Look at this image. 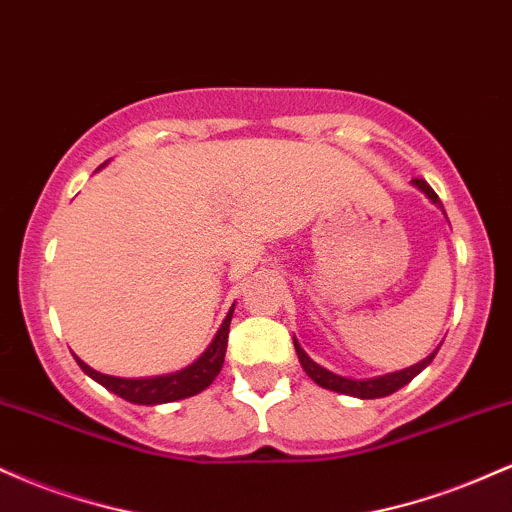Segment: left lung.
Instances as JSON below:
<instances>
[{
    "instance_id": "left-lung-1",
    "label": "left lung",
    "mask_w": 512,
    "mask_h": 512,
    "mask_svg": "<svg viewBox=\"0 0 512 512\" xmlns=\"http://www.w3.org/2000/svg\"><path fill=\"white\" fill-rule=\"evenodd\" d=\"M411 185L416 187V190H421L424 195L431 199V204H436V207L443 211V204H440V199L436 192L431 190V185H428L426 180H411ZM293 346H296V354H298V361H301V366L305 373H308V378L317 383L320 387H325V390H332V392H339V395H349V397H358V399H378V397H387L392 395V392H397L399 387H404L411 380L416 378V375L424 370L428 363L433 361L438 354L440 346H436V351L433 354H428L424 361L414 363V366L409 368H402V370H395V373H385V375H375V378H346V375H339V373H332L330 368L320 366V363H315L313 358L303 351V346L298 344V339L293 337Z\"/></svg>"
}]
</instances>
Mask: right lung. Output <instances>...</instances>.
Returning <instances> with one entry per match:
<instances>
[{
    "label": "right lung",
    "mask_w": 512,
    "mask_h": 512,
    "mask_svg": "<svg viewBox=\"0 0 512 512\" xmlns=\"http://www.w3.org/2000/svg\"><path fill=\"white\" fill-rule=\"evenodd\" d=\"M233 308H236V303L231 305L228 315L223 317L219 332L214 334V339H211V344L204 349V354L199 356L197 361H192L190 366L175 370V373L151 375V378H117V375L98 373V370H93L88 363L81 361L79 356H74V358L88 378L96 380L98 385H103L105 390H110L113 395L127 399V402L146 404V407H154V404H166V402H178V399L199 395L202 390H207V387L214 383L216 375L221 373L223 358H226L228 327H231Z\"/></svg>",
    "instance_id": "obj_1"
}]
</instances>
